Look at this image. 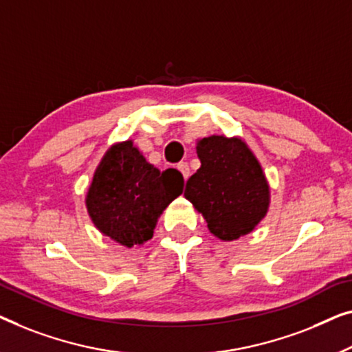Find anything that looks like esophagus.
Listing matches in <instances>:
<instances>
[{"instance_id": "34e87169", "label": "esophagus", "mask_w": 352, "mask_h": 352, "mask_svg": "<svg viewBox=\"0 0 352 352\" xmlns=\"http://www.w3.org/2000/svg\"><path fill=\"white\" fill-rule=\"evenodd\" d=\"M177 169L182 172L183 178H188V177H190V167H188L186 162H180V164L177 166Z\"/></svg>"}]
</instances>
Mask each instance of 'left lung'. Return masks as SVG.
Instances as JSON below:
<instances>
[{
    "label": "left lung",
    "instance_id": "8db88e82",
    "mask_svg": "<svg viewBox=\"0 0 352 352\" xmlns=\"http://www.w3.org/2000/svg\"><path fill=\"white\" fill-rule=\"evenodd\" d=\"M201 167L188 178L185 197L221 241H234L268 212L270 186L254 153L241 138L212 135L196 146Z\"/></svg>",
    "mask_w": 352,
    "mask_h": 352
}]
</instances>
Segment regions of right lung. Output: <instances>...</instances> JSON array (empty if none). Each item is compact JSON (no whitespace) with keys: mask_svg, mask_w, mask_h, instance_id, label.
I'll return each instance as SVG.
<instances>
[{"mask_svg":"<svg viewBox=\"0 0 352 352\" xmlns=\"http://www.w3.org/2000/svg\"><path fill=\"white\" fill-rule=\"evenodd\" d=\"M183 175L146 162L131 140L116 143L98 164L86 206L98 230L126 247L153 237L157 217L180 196Z\"/></svg>","mask_w":352,"mask_h":352,"instance_id":"1","label":"right lung"}]
</instances>
